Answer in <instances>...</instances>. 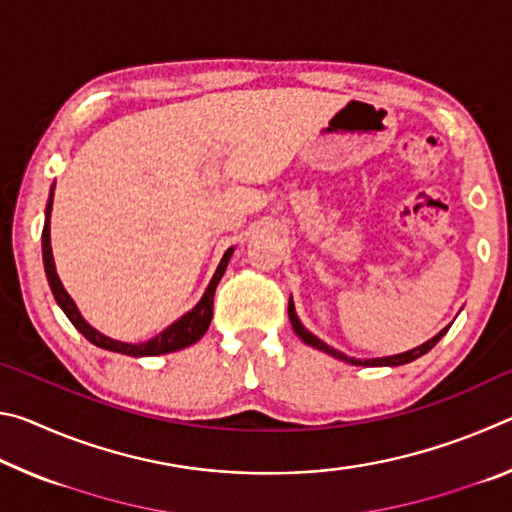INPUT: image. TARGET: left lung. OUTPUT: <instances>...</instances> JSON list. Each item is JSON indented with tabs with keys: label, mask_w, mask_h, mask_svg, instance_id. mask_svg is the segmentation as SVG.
I'll use <instances>...</instances> for the list:
<instances>
[{
	"label": "left lung",
	"mask_w": 512,
	"mask_h": 512,
	"mask_svg": "<svg viewBox=\"0 0 512 512\" xmlns=\"http://www.w3.org/2000/svg\"><path fill=\"white\" fill-rule=\"evenodd\" d=\"M289 320H291V325H293V332H296V334L300 336V339L305 341L307 345H311V348L323 350V352H327V354H332V357H336V359H343V361L352 363V366H404V363H411V361H415L418 357H422V354H427V352L433 348V345H436L440 339H443L445 332H447V327H445L443 332H438L436 336H433L431 341L422 343L420 348L409 350V352H402V354H395V357H384V359H352V357H345V354L339 352V350L329 348L327 343L316 339V336L311 334L309 329H305V325H302L300 320H298V316H296V309H293V302H291V300H289Z\"/></svg>",
	"instance_id": "8db88e82"
}]
</instances>
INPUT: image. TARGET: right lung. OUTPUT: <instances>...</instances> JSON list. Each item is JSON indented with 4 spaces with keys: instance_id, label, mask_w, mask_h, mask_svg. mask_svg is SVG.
Returning a JSON list of instances; mask_svg holds the SVG:
<instances>
[{
    "instance_id": "1",
    "label": "right lung",
    "mask_w": 512,
    "mask_h": 512,
    "mask_svg": "<svg viewBox=\"0 0 512 512\" xmlns=\"http://www.w3.org/2000/svg\"><path fill=\"white\" fill-rule=\"evenodd\" d=\"M51 203H54V198L49 196V203H47V216H45V230H42V259H45V271H47V280H49V287L51 293H54L56 302L60 305V309L65 311L67 318L72 320V325L79 329V332L88 339L90 343L97 345V348L103 350H110V352H119V354H128V357H155V354H167V352H176L180 348H187V345L196 343L201 336L207 332V327L212 323V309H214V291H216V284L225 273V266L230 262V255L235 248H228L225 250V255L221 259L219 268H216V273L212 277L210 287H207L205 296L201 298V302L185 314L176 323L169 325L164 332H160L155 339L146 341V343H121V341H112L108 336L99 334L97 329L90 327L85 323L83 316L79 314V309H76L74 300L67 296V291L63 284H60V277L56 273V266H54V255H51V241H49V216H51Z\"/></svg>"
}]
</instances>
